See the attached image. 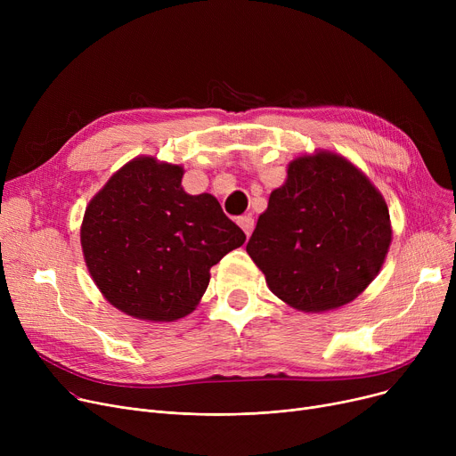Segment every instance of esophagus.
Returning <instances> with one entry per match:
<instances>
[{
	"label": "esophagus",
	"mask_w": 456,
	"mask_h": 456,
	"mask_svg": "<svg viewBox=\"0 0 456 456\" xmlns=\"http://www.w3.org/2000/svg\"><path fill=\"white\" fill-rule=\"evenodd\" d=\"M236 224L242 227V231H244L248 236L253 232V227H255V220L251 218V216H242V218H238V222H236Z\"/></svg>",
	"instance_id": "34e87169"
}]
</instances>
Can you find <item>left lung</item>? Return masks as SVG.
<instances>
[{
  "label": "left lung",
  "instance_id": "1",
  "mask_svg": "<svg viewBox=\"0 0 456 456\" xmlns=\"http://www.w3.org/2000/svg\"><path fill=\"white\" fill-rule=\"evenodd\" d=\"M392 244L388 205L346 157L316 150L289 162L246 251L268 289L301 313H327L361 296Z\"/></svg>",
  "mask_w": 456,
  "mask_h": 456
}]
</instances>
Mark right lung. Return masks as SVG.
I'll return each instance as SVG.
<instances>
[{
	"instance_id": "right-lung-1",
	"label": "right lung",
	"mask_w": 456,
	"mask_h": 456,
	"mask_svg": "<svg viewBox=\"0 0 456 456\" xmlns=\"http://www.w3.org/2000/svg\"><path fill=\"white\" fill-rule=\"evenodd\" d=\"M184 167L140 155L86 205L81 248L103 297L124 314L175 322L194 313L210 268L246 242L212 194H186Z\"/></svg>"
}]
</instances>
